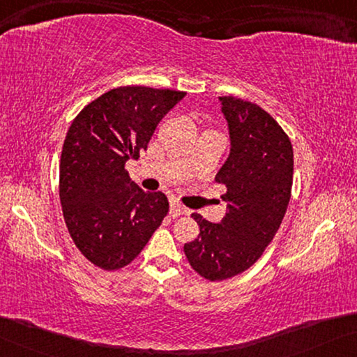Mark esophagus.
Here are the masks:
<instances>
[{"instance_id":"esophagus-1","label":"esophagus","mask_w":357,"mask_h":357,"mask_svg":"<svg viewBox=\"0 0 357 357\" xmlns=\"http://www.w3.org/2000/svg\"><path fill=\"white\" fill-rule=\"evenodd\" d=\"M186 212H188V211H186L183 206H180L177 201H172V202H171V211H169V213H171V217H180V215H185Z\"/></svg>"}]
</instances>
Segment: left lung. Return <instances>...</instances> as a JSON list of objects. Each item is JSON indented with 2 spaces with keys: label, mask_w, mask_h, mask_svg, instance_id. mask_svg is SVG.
<instances>
[{
  "label": "left lung",
  "mask_w": 357,
  "mask_h": 357,
  "mask_svg": "<svg viewBox=\"0 0 357 357\" xmlns=\"http://www.w3.org/2000/svg\"><path fill=\"white\" fill-rule=\"evenodd\" d=\"M229 130V156L215 175L227 186L228 212L220 223L191 213L199 236L183 245L193 270L223 281L260 259L286 215L294 180V150L270 113L236 97H218Z\"/></svg>",
  "instance_id": "8db88e82"
}]
</instances>
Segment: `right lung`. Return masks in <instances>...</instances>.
I'll use <instances>...</instances> for the list:
<instances>
[{"label":"right lung","instance_id":"add662e5","mask_svg":"<svg viewBox=\"0 0 357 357\" xmlns=\"http://www.w3.org/2000/svg\"><path fill=\"white\" fill-rule=\"evenodd\" d=\"M185 92L123 86L81 109L65 137L59 195L76 248L102 270L129 265L169 212L161 191L146 193L124 166L139 160L156 126Z\"/></svg>","mask_w":357,"mask_h":357}]
</instances>
